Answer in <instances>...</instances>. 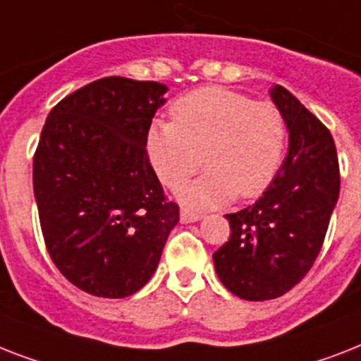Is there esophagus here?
Masks as SVG:
<instances>
[{
  "label": "esophagus",
  "mask_w": 361,
  "mask_h": 361,
  "mask_svg": "<svg viewBox=\"0 0 361 361\" xmlns=\"http://www.w3.org/2000/svg\"><path fill=\"white\" fill-rule=\"evenodd\" d=\"M201 218H203V214H201V212H195V210L186 209V207H184V209H180V221H183V224L197 221V220H201Z\"/></svg>",
  "instance_id": "obj_1"
}]
</instances>
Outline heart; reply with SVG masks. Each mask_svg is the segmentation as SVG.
<instances>
[{
    "instance_id": "b5f03b06",
    "label": "heart",
    "mask_w": 361,
    "mask_h": 361,
    "mask_svg": "<svg viewBox=\"0 0 361 361\" xmlns=\"http://www.w3.org/2000/svg\"><path fill=\"white\" fill-rule=\"evenodd\" d=\"M171 115L151 125L147 154L167 188L186 183L203 154L209 169L180 190L184 203L209 209L235 195L257 197L272 184L287 145V123L276 104L210 85L178 99Z\"/></svg>"
}]
</instances>
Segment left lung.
<instances>
[{
    "mask_svg": "<svg viewBox=\"0 0 361 361\" xmlns=\"http://www.w3.org/2000/svg\"><path fill=\"white\" fill-rule=\"evenodd\" d=\"M274 104L289 128V154L267 192L226 214L229 240L216 250V274L238 298L285 295L313 267L339 197V164L330 130L281 85Z\"/></svg>",
    "mask_w": 361,
    "mask_h": 361,
    "instance_id": "left-lung-1",
    "label": "left lung"
}]
</instances>
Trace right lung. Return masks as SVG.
Here are the masks:
<instances>
[{
    "label": "right lung",
    "mask_w": 361,
    "mask_h": 361,
    "mask_svg": "<svg viewBox=\"0 0 361 361\" xmlns=\"http://www.w3.org/2000/svg\"><path fill=\"white\" fill-rule=\"evenodd\" d=\"M167 87L100 78L56 104L33 157V190L46 250L78 289L134 295L154 274L178 221L147 154Z\"/></svg>",
    "instance_id": "add662e5"
}]
</instances>
